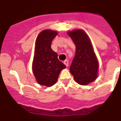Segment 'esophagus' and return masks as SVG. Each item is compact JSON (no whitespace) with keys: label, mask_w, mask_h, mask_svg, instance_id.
Masks as SVG:
<instances>
[{"label":"esophagus","mask_w":121,"mask_h":121,"mask_svg":"<svg viewBox=\"0 0 121 121\" xmlns=\"http://www.w3.org/2000/svg\"><path fill=\"white\" fill-rule=\"evenodd\" d=\"M63 63L65 64L66 67H68V66H69V61H68L67 60H66L64 61H63Z\"/></svg>","instance_id":"34e87169"}]
</instances>
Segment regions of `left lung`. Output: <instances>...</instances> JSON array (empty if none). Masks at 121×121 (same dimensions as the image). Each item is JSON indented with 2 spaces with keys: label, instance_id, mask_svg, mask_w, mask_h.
I'll return each instance as SVG.
<instances>
[{
  "label": "left lung",
  "instance_id": "1",
  "mask_svg": "<svg viewBox=\"0 0 121 121\" xmlns=\"http://www.w3.org/2000/svg\"><path fill=\"white\" fill-rule=\"evenodd\" d=\"M76 45V54L70 67V72L77 83L85 85L96 79L98 61L88 36L82 30L69 33Z\"/></svg>",
  "mask_w": 121,
  "mask_h": 121
}]
</instances>
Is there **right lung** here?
Wrapping results in <instances>:
<instances>
[{
  "label": "right lung",
  "mask_w": 121,
  "mask_h": 121,
  "mask_svg": "<svg viewBox=\"0 0 121 121\" xmlns=\"http://www.w3.org/2000/svg\"><path fill=\"white\" fill-rule=\"evenodd\" d=\"M57 35L56 31L44 30L36 39L33 71L36 81L41 85L51 86L54 85L61 70L66 67L51 47L52 41Z\"/></svg>",
  "instance_id": "right-lung-1"
}]
</instances>
